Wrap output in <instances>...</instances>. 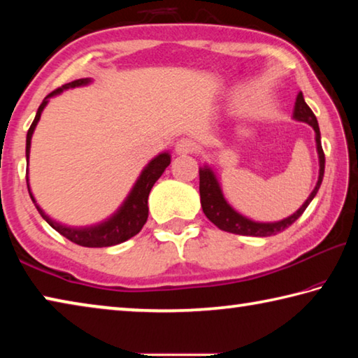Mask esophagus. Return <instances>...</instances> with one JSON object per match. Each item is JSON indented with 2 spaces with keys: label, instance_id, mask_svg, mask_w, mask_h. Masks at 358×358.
Segmentation results:
<instances>
[{
  "label": "esophagus",
  "instance_id": "obj_1",
  "mask_svg": "<svg viewBox=\"0 0 358 358\" xmlns=\"http://www.w3.org/2000/svg\"><path fill=\"white\" fill-rule=\"evenodd\" d=\"M194 150H196V143L189 141V138H180V141L175 143V153L180 156L189 155Z\"/></svg>",
  "mask_w": 358,
  "mask_h": 358
}]
</instances>
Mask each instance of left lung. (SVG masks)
I'll list each match as a JSON object with an SVG mask.
<instances>
[{
    "label": "left lung",
    "mask_w": 358,
    "mask_h": 358,
    "mask_svg": "<svg viewBox=\"0 0 358 358\" xmlns=\"http://www.w3.org/2000/svg\"><path fill=\"white\" fill-rule=\"evenodd\" d=\"M292 118L310 124L314 129V134H316L314 138H316V150L319 156V177H317V183L314 186V189L311 191L310 196H308V199L303 202V205L299 210L294 211L290 216L284 217V220L271 221V222L254 221L251 217L241 215L240 211L235 210L232 205L227 202L215 169L205 162L202 167H199V177H201V185H199V191H201V205L205 216H207L216 227H220L221 230H226V232H230V234L248 235V237H270V235L280 234L282 230H286L289 226H292V224L303 215V211L306 210L308 205L311 203L313 199L316 197V194L319 191L320 185H322V178H324L325 155L322 150V143H320V131H319L317 118L316 115L313 113L310 106L305 102V98H303L301 92L296 94Z\"/></svg>",
    "instance_id": "1"
}]
</instances>
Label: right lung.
<instances>
[{
  "mask_svg": "<svg viewBox=\"0 0 358 358\" xmlns=\"http://www.w3.org/2000/svg\"><path fill=\"white\" fill-rule=\"evenodd\" d=\"M93 83L92 78H78V80H74L71 83L63 85L62 88L55 90V92L45 96L42 104L39 106L38 112H36L34 121L29 126L28 134H27V162H29V150H31V137L34 134L36 126H38L39 120H41V113L44 112L45 106L48 104L50 98H55V96L62 94L66 90H72V88H80V87H87V85ZM171 164V153L169 151H162V153L156 155L153 159H151L147 166L142 169L141 175H138L134 186L131 187V191L123 202H121L117 211H113V215H110L107 220L101 221L98 224H92V226H83V227H74V226H66V224H62L53 220V217L48 216L44 210H42L38 202H36L34 194L31 191V186H29V177L27 172V186H28V192L29 197L34 203V207L38 208L39 215L44 217L47 221L48 226L52 229H55L58 234H62L63 237L71 240L72 243L80 245L85 248H106V246H113V245H120L123 241L129 240L131 237H134L138 232H141L143 224L147 222L148 217V196L153 185L164 171L167 166Z\"/></svg>",
  "mask_w": 358,
  "mask_h": 358,
  "instance_id": "1",
  "label": "right lung"
}]
</instances>
